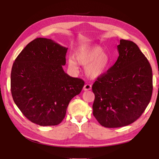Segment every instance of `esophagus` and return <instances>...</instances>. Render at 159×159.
I'll list each match as a JSON object with an SVG mask.
<instances>
[{
    "mask_svg": "<svg viewBox=\"0 0 159 159\" xmlns=\"http://www.w3.org/2000/svg\"><path fill=\"white\" fill-rule=\"evenodd\" d=\"M91 89V85L90 84H85L84 85V91H88V90H90Z\"/></svg>",
    "mask_w": 159,
    "mask_h": 159,
    "instance_id": "obj_1",
    "label": "esophagus"
}]
</instances>
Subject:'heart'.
<instances>
[{"label": "heart", "mask_w": 159, "mask_h": 159, "mask_svg": "<svg viewBox=\"0 0 159 159\" xmlns=\"http://www.w3.org/2000/svg\"><path fill=\"white\" fill-rule=\"evenodd\" d=\"M78 64L85 66L86 74L89 78H97L107 71L111 59L101 48L83 46L75 52L74 59L70 57L68 60L69 68L75 72L78 71Z\"/></svg>", "instance_id": "heart-1"}]
</instances>
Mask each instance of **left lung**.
Listing matches in <instances>:
<instances>
[{
	"label": "left lung",
	"mask_w": 159,
	"mask_h": 159,
	"mask_svg": "<svg viewBox=\"0 0 159 159\" xmlns=\"http://www.w3.org/2000/svg\"><path fill=\"white\" fill-rule=\"evenodd\" d=\"M117 50L116 62L92 86L93 116L107 128L135 121L145 111L152 92L151 66L137 45L121 39Z\"/></svg>",
	"instance_id": "8db88e82"
}]
</instances>
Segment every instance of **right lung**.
I'll list each match as a JSON object with an SVG mask.
<instances>
[{
  "instance_id": "right-lung-1",
  "label": "right lung",
  "mask_w": 159,
  "mask_h": 159,
  "mask_svg": "<svg viewBox=\"0 0 159 159\" xmlns=\"http://www.w3.org/2000/svg\"><path fill=\"white\" fill-rule=\"evenodd\" d=\"M66 48L51 39L36 38L14 61L11 75L12 98L23 115L40 126L60 124L71 99L84 81L63 70Z\"/></svg>"
}]
</instances>
